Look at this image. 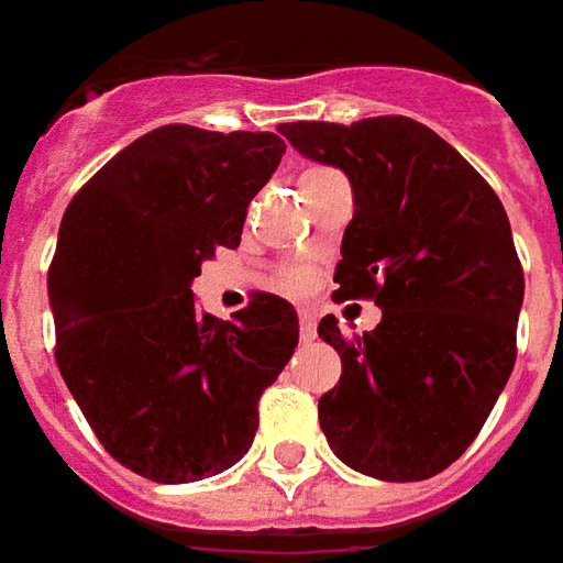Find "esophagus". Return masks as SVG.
Returning a JSON list of instances; mask_svg holds the SVG:
<instances>
[{
  "mask_svg": "<svg viewBox=\"0 0 563 563\" xmlns=\"http://www.w3.org/2000/svg\"><path fill=\"white\" fill-rule=\"evenodd\" d=\"M300 338L303 341H316V319L309 309H300Z\"/></svg>",
  "mask_w": 563,
  "mask_h": 563,
  "instance_id": "34e87169",
  "label": "esophagus"
}]
</instances>
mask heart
Segmentation results:
<instances>
[{
    "label": "heart",
    "mask_w": 563,
    "mask_h": 563,
    "mask_svg": "<svg viewBox=\"0 0 563 563\" xmlns=\"http://www.w3.org/2000/svg\"><path fill=\"white\" fill-rule=\"evenodd\" d=\"M285 288H290V290L307 288V275H303V273H290L288 278H285Z\"/></svg>",
    "instance_id": "b5f03b06"
}]
</instances>
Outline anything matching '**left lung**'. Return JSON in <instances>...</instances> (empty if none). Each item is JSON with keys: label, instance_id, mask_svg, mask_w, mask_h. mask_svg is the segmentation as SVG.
<instances>
[{"label": "left lung", "instance_id": "left-lung-1", "mask_svg": "<svg viewBox=\"0 0 563 563\" xmlns=\"http://www.w3.org/2000/svg\"><path fill=\"white\" fill-rule=\"evenodd\" d=\"M316 164L346 173L356 213L341 241L338 297H372L375 331L319 338L341 380L319 399L328 446L360 474L409 484L446 471L493 412L515 368L523 269L496 191L409 117L282 123Z\"/></svg>", "mask_w": 563, "mask_h": 563}]
</instances>
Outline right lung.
Instances as JSON below:
<instances>
[{"instance_id":"add662e5","label":"right lung","mask_w":563,"mask_h":563,"mask_svg":"<svg viewBox=\"0 0 563 563\" xmlns=\"http://www.w3.org/2000/svg\"><path fill=\"white\" fill-rule=\"evenodd\" d=\"M275 132L161 126L74 195L48 269L67 390L101 446L154 484H191L251 449L256 402L294 356L297 309L256 294L235 322L198 312L191 282L238 247L278 167Z\"/></svg>"}]
</instances>
